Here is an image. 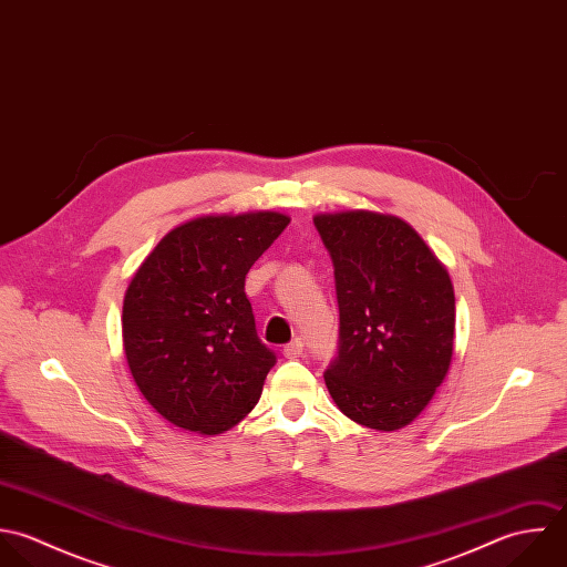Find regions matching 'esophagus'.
I'll return each mask as SVG.
<instances>
[{"mask_svg": "<svg viewBox=\"0 0 567 567\" xmlns=\"http://www.w3.org/2000/svg\"><path fill=\"white\" fill-rule=\"evenodd\" d=\"M303 339H292L286 348H284V354H286V359H299L301 354H303Z\"/></svg>", "mask_w": 567, "mask_h": 567, "instance_id": "esophagus-1", "label": "esophagus"}]
</instances>
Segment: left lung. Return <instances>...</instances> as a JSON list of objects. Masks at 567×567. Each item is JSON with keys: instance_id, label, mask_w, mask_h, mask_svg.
Segmentation results:
<instances>
[{"instance_id": "1", "label": "left lung", "mask_w": 567, "mask_h": 567, "mask_svg": "<svg viewBox=\"0 0 567 567\" xmlns=\"http://www.w3.org/2000/svg\"><path fill=\"white\" fill-rule=\"evenodd\" d=\"M334 266L339 348L326 370L337 406L393 431L429 404L453 357L455 297L446 268L400 217L317 215Z\"/></svg>"}]
</instances>
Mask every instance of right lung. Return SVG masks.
<instances>
[{
    "label": "right lung",
    "mask_w": 567,
    "mask_h": 567,
    "mask_svg": "<svg viewBox=\"0 0 567 567\" xmlns=\"http://www.w3.org/2000/svg\"><path fill=\"white\" fill-rule=\"evenodd\" d=\"M288 224L272 210L197 217L167 233L134 275L125 357L172 424L215 435L257 404L277 357L257 337L244 281Z\"/></svg>",
    "instance_id": "1"
}]
</instances>
